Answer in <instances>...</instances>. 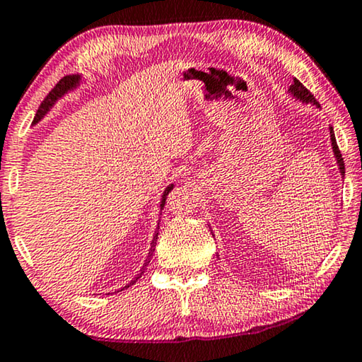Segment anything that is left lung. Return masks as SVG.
I'll return each mask as SVG.
<instances>
[{
	"mask_svg": "<svg viewBox=\"0 0 362 362\" xmlns=\"http://www.w3.org/2000/svg\"><path fill=\"white\" fill-rule=\"evenodd\" d=\"M290 93H292L295 98H298L300 101H303V103H313L320 106V103L317 100H315V96L310 93V91L305 88V86L300 83L297 78H293V83L290 85ZM329 137H332V146H333V152H334V157H336V162H338L339 165V172L341 175H344V160H343V156H341L339 152V147L336 144V137H334V131L333 128H329Z\"/></svg>",
	"mask_w": 362,
	"mask_h": 362,
	"instance_id": "obj_1",
	"label": "left lung"
}]
</instances>
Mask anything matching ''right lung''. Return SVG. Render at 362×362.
<instances>
[{"mask_svg":"<svg viewBox=\"0 0 362 362\" xmlns=\"http://www.w3.org/2000/svg\"><path fill=\"white\" fill-rule=\"evenodd\" d=\"M78 80H80V77L78 75H67V77H64V78H60L59 81H57V85L54 86L52 90L49 91V95L45 96V98L42 100V103H40V106H39V110H37V113H35V116H34V121L33 123L35 124V123H39L40 119L44 118V115L47 113V111L52 108V105L55 103V101H57L60 96H62L64 93H67L69 90H72V88H75V86H77V83H78ZM172 190V185L170 187H167V190L164 192V195H162V208H164V205H165V198H167V195H169V192ZM157 230H159V228H157ZM157 236H159V233L156 231V234H154V239H152V244H151V251H149V256H147V261H146V264L144 266H142V269H141V272L137 274V277L134 279V281H131V284H134L137 279H139L142 274H144V271H146V266L147 264L151 262V257H152V252H154V249H156V243H157ZM131 284H128L126 285V287H129ZM124 287V288H126ZM123 290V288H121Z\"/></svg>","mask_w":362,"mask_h":362,"instance_id":"right-lung-1","label":"right lung"}]
</instances>
